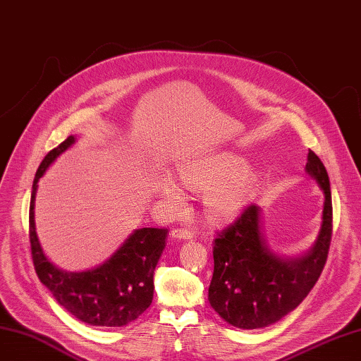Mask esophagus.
Wrapping results in <instances>:
<instances>
[{"instance_id": "1", "label": "esophagus", "mask_w": 361, "mask_h": 361, "mask_svg": "<svg viewBox=\"0 0 361 361\" xmlns=\"http://www.w3.org/2000/svg\"><path fill=\"white\" fill-rule=\"evenodd\" d=\"M171 236L177 239H192L193 232L190 228H173L171 232Z\"/></svg>"}]
</instances>
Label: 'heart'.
I'll return each mask as SVG.
<instances>
[{
	"label": "heart",
	"mask_w": 361,
	"mask_h": 361,
	"mask_svg": "<svg viewBox=\"0 0 361 361\" xmlns=\"http://www.w3.org/2000/svg\"><path fill=\"white\" fill-rule=\"evenodd\" d=\"M244 166L241 157L216 154L183 164L178 177L189 188L206 189V209L212 218L230 219L245 207L253 193L255 177ZM160 193L172 207L183 204L184 192L173 180L164 178L160 183Z\"/></svg>",
	"instance_id": "b5f03b06"
}]
</instances>
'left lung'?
I'll use <instances>...</instances> for the list:
<instances>
[{
	"instance_id": "8db88e82",
	"label": "left lung",
	"mask_w": 361,
	"mask_h": 361,
	"mask_svg": "<svg viewBox=\"0 0 361 361\" xmlns=\"http://www.w3.org/2000/svg\"><path fill=\"white\" fill-rule=\"evenodd\" d=\"M305 171L323 190L322 224L311 250L300 257L276 255L262 233V210L250 204L214 241V276L209 302L221 319L241 329L281 320L316 285L325 267L332 235V201L325 166L312 151Z\"/></svg>"
}]
</instances>
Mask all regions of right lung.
Returning <instances> with one entry per match:
<instances>
[{
	"label": "right lung",
	"mask_w": 361,
	"mask_h": 361,
	"mask_svg": "<svg viewBox=\"0 0 361 361\" xmlns=\"http://www.w3.org/2000/svg\"><path fill=\"white\" fill-rule=\"evenodd\" d=\"M76 142L70 135L44 157L36 171L29 214L32 259L39 281L70 314L92 326H125L149 308L154 298V270L166 247L168 228L143 227L104 264L87 271L58 269L45 256L35 228V197L49 166Z\"/></svg>",
	"instance_id": "add662e5"
}]
</instances>
